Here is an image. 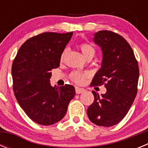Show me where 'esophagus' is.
Masks as SVG:
<instances>
[{
	"label": "esophagus",
	"instance_id": "34e87169",
	"mask_svg": "<svg viewBox=\"0 0 148 148\" xmlns=\"http://www.w3.org/2000/svg\"><path fill=\"white\" fill-rule=\"evenodd\" d=\"M85 92V90L84 88H80V87H75V92H76L77 94L82 93V92Z\"/></svg>",
	"mask_w": 148,
	"mask_h": 148
}]
</instances>
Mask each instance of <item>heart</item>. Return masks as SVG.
<instances>
[{"mask_svg":"<svg viewBox=\"0 0 148 148\" xmlns=\"http://www.w3.org/2000/svg\"><path fill=\"white\" fill-rule=\"evenodd\" d=\"M80 47V49L82 50V53L84 56L85 58L87 57H93L95 56V49L94 48V47L92 45H91L90 44L88 43H82V44L79 45ZM66 53V49H65L62 53V56H61V58H64ZM88 75V73H85V72H82V71H74L70 74V78L74 82L77 84H81L83 82V81L84 80V78L86 77H87Z\"/></svg>","mask_w":148,"mask_h":148,"instance_id":"b5f03b06","label":"heart"}]
</instances>
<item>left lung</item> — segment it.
<instances>
[{"label": "left lung", "instance_id": "left-lung-1", "mask_svg": "<svg viewBox=\"0 0 148 148\" xmlns=\"http://www.w3.org/2000/svg\"><path fill=\"white\" fill-rule=\"evenodd\" d=\"M93 40L102 50L103 58L91 85L104 84L107 92L99 95L92 91L94 101L87 109V116L95 125L111 127L125 118L134 101L139 76L138 62L130 44L119 34L99 31Z\"/></svg>", "mask_w": 148, "mask_h": 148}]
</instances>
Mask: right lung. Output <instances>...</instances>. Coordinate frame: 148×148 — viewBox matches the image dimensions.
Listing matches in <instances>:
<instances>
[{"label": "right lung", "mask_w": 148, "mask_h": 148, "mask_svg": "<svg viewBox=\"0 0 148 148\" xmlns=\"http://www.w3.org/2000/svg\"><path fill=\"white\" fill-rule=\"evenodd\" d=\"M73 32H44L23 43L13 61V91L18 104L30 119L41 125L61 121L75 96L70 84L53 87L51 70L59 66L61 57Z\"/></svg>", "instance_id": "obj_1"}]
</instances>
